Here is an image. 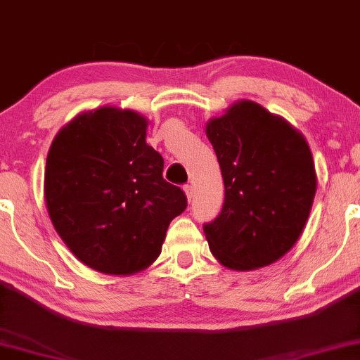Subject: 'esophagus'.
Masks as SVG:
<instances>
[{
    "mask_svg": "<svg viewBox=\"0 0 360 360\" xmlns=\"http://www.w3.org/2000/svg\"><path fill=\"white\" fill-rule=\"evenodd\" d=\"M184 193H186V198H188V200H191L193 199V195H194V188L191 184H186L184 186Z\"/></svg>",
    "mask_w": 360,
    "mask_h": 360,
    "instance_id": "1",
    "label": "esophagus"
}]
</instances>
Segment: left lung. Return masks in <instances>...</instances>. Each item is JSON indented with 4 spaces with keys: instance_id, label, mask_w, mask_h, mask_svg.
<instances>
[{
    "instance_id": "left-lung-1",
    "label": "left lung",
    "mask_w": 360,
    "mask_h": 360,
    "mask_svg": "<svg viewBox=\"0 0 360 360\" xmlns=\"http://www.w3.org/2000/svg\"><path fill=\"white\" fill-rule=\"evenodd\" d=\"M222 171L220 214L204 224L209 248L232 270L281 258L298 240L316 194V172L301 133L250 100L205 127Z\"/></svg>"
}]
</instances>
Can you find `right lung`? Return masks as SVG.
Returning <instances> with one entry per match:
<instances>
[{
	"label": "right lung",
	"mask_w": 360,
	"mask_h": 360,
	"mask_svg": "<svg viewBox=\"0 0 360 360\" xmlns=\"http://www.w3.org/2000/svg\"><path fill=\"white\" fill-rule=\"evenodd\" d=\"M146 127L131 110L102 107L65 124L47 155V212L70 252L97 271L145 270L188 207L183 189L162 177Z\"/></svg>",
	"instance_id": "right-lung-1"
}]
</instances>
